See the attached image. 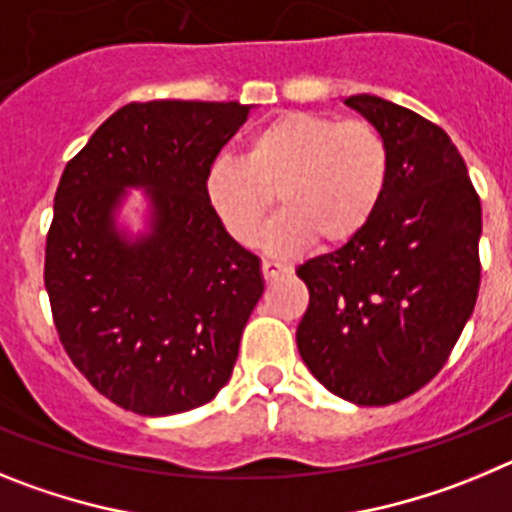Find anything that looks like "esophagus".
<instances>
[{
    "label": "esophagus",
    "mask_w": 512,
    "mask_h": 512,
    "mask_svg": "<svg viewBox=\"0 0 512 512\" xmlns=\"http://www.w3.org/2000/svg\"><path fill=\"white\" fill-rule=\"evenodd\" d=\"M289 271H292V266L279 264V261H269V259L261 261V274H264L266 282H269V279L284 277V274H289Z\"/></svg>",
    "instance_id": "34e87169"
}]
</instances>
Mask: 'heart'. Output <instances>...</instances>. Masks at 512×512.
I'll return each instance as SVG.
<instances>
[{
  "instance_id": "b5f03b06",
  "label": "heart",
  "mask_w": 512,
  "mask_h": 512,
  "mask_svg": "<svg viewBox=\"0 0 512 512\" xmlns=\"http://www.w3.org/2000/svg\"><path fill=\"white\" fill-rule=\"evenodd\" d=\"M390 182V146L377 125L320 112H282L253 130L241 158L220 156L205 174V197L241 246H256L274 197L284 215L266 246L287 256L315 238L343 246L372 223Z\"/></svg>"
}]
</instances>
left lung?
Wrapping results in <instances>:
<instances>
[{
  "label": "left lung",
  "mask_w": 512,
  "mask_h": 512,
  "mask_svg": "<svg viewBox=\"0 0 512 512\" xmlns=\"http://www.w3.org/2000/svg\"><path fill=\"white\" fill-rule=\"evenodd\" d=\"M346 104L387 138L390 182L364 233L297 269L310 289L297 348L333 395L392 405L441 372L472 315L482 205L438 125L374 94Z\"/></svg>",
  "instance_id": "8db88e82"
}]
</instances>
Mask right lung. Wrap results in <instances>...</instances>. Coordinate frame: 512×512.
I'll list each match as a JSON object with an SVG mask.
<instances>
[{
  "label": "right lung",
  "instance_id": "1",
  "mask_svg": "<svg viewBox=\"0 0 512 512\" xmlns=\"http://www.w3.org/2000/svg\"><path fill=\"white\" fill-rule=\"evenodd\" d=\"M241 102H130L71 158L53 200L45 289L58 338L94 390L138 415L187 413L233 374L264 295L261 261L205 197V174L248 117ZM128 188L149 230L127 235Z\"/></svg>",
  "mask_w": 512,
  "mask_h": 512
}]
</instances>
